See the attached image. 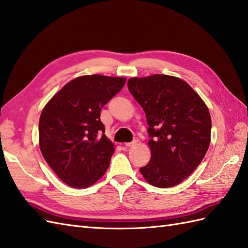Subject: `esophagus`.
<instances>
[{
	"mask_svg": "<svg viewBox=\"0 0 248 248\" xmlns=\"http://www.w3.org/2000/svg\"><path fill=\"white\" fill-rule=\"evenodd\" d=\"M138 140H134L133 141H131V143H125L124 145H125V147H133V146H135L136 144H138Z\"/></svg>",
	"mask_w": 248,
	"mask_h": 248,
	"instance_id": "esophagus-1",
	"label": "esophagus"
}]
</instances>
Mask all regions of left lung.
Returning <instances> with one entry per match:
<instances>
[{
	"mask_svg": "<svg viewBox=\"0 0 248 248\" xmlns=\"http://www.w3.org/2000/svg\"><path fill=\"white\" fill-rule=\"evenodd\" d=\"M128 88L145 110L151 138V159L140 173L156 187L178 186L207 154L211 140L208 107L186 81L172 76L131 78Z\"/></svg>",
	"mask_w": 248,
	"mask_h": 248,
	"instance_id": "1",
	"label": "left lung"
}]
</instances>
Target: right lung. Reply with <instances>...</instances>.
I'll use <instances>...</instances> for the list:
<instances>
[{
  "instance_id": "add662e5",
  "label": "right lung",
  "mask_w": 248,
  "mask_h": 248,
  "mask_svg": "<svg viewBox=\"0 0 248 248\" xmlns=\"http://www.w3.org/2000/svg\"><path fill=\"white\" fill-rule=\"evenodd\" d=\"M127 78L82 76L68 82L45 105L39 118V147L62 182L76 188L96 183L108 168L114 144L104 133L101 108Z\"/></svg>"
}]
</instances>
